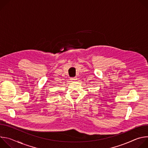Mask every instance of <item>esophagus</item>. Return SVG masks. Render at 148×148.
Wrapping results in <instances>:
<instances>
[{
    "mask_svg": "<svg viewBox=\"0 0 148 148\" xmlns=\"http://www.w3.org/2000/svg\"><path fill=\"white\" fill-rule=\"evenodd\" d=\"M77 79V77H72V78H71V80H76Z\"/></svg>",
    "mask_w": 148,
    "mask_h": 148,
    "instance_id": "34e87169",
    "label": "esophagus"
}]
</instances>
